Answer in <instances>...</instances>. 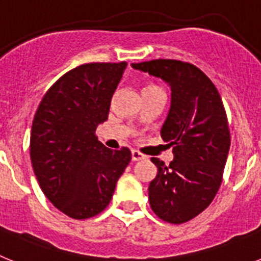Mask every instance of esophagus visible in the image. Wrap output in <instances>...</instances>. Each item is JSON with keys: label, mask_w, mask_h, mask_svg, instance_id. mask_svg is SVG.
Here are the masks:
<instances>
[{"label": "esophagus", "mask_w": 261, "mask_h": 261, "mask_svg": "<svg viewBox=\"0 0 261 261\" xmlns=\"http://www.w3.org/2000/svg\"><path fill=\"white\" fill-rule=\"evenodd\" d=\"M146 156L144 154H141L137 150H132V161L133 162H137V161H141V159H145Z\"/></svg>", "instance_id": "obj_1"}]
</instances>
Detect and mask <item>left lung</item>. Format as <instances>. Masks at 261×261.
Wrapping results in <instances>:
<instances>
[{
	"label": "left lung",
	"mask_w": 261,
	"mask_h": 261,
	"mask_svg": "<svg viewBox=\"0 0 261 261\" xmlns=\"http://www.w3.org/2000/svg\"><path fill=\"white\" fill-rule=\"evenodd\" d=\"M161 78L171 89V106L161 129L174 159L151 162L158 174L149 186L154 213L170 223H184L213 201L222 183L230 149V130L222 99L211 80L192 64L151 60L132 64Z\"/></svg>",
	"instance_id": "8db88e82"
}]
</instances>
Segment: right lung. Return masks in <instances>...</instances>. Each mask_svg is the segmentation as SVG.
<instances>
[{"label":"right lung","instance_id":"obj_1","mask_svg":"<svg viewBox=\"0 0 261 261\" xmlns=\"http://www.w3.org/2000/svg\"><path fill=\"white\" fill-rule=\"evenodd\" d=\"M126 62L85 64L62 75L32 121L30 155L41 191L59 211L86 220L105 211L130 150H111L95 136Z\"/></svg>","mask_w":261,"mask_h":261}]
</instances>
